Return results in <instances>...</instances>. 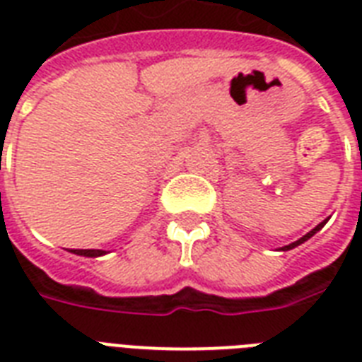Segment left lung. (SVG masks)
Segmentation results:
<instances>
[{"mask_svg": "<svg viewBox=\"0 0 362 362\" xmlns=\"http://www.w3.org/2000/svg\"><path fill=\"white\" fill-rule=\"evenodd\" d=\"M325 223H327V220H325V221H321L320 226H315L314 229H312V231H310V233H306V235H304V237H300V238H298V240L291 242V244H287V246H284V247H281V250H284V252H287V250H293V247L300 246V244H303V242H306V240H308V238H312V237H314L315 233L320 231L321 227L325 226Z\"/></svg>", "mask_w": 362, "mask_h": 362, "instance_id": "obj_1", "label": "left lung"}]
</instances>
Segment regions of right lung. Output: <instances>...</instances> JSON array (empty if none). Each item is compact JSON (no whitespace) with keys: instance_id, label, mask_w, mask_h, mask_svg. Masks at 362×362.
Returning a JSON list of instances; mask_svg holds the SVG:
<instances>
[{"instance_id":"add662e5","label":"right lung","mask_w":362,"mask_h":362,"mask_svg":"<svg viewBox=\"0 0 362 362\" xmlns=\"http://www.w3.org/2000/svg\"><path fill=\"white\" fill-rule=\"evenodd\" d=\"M71 253H76V255H84V257H101L105 255V250H69Z\"/></svg>"}]
</instances>
